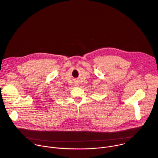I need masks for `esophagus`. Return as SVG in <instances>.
I'll use <instances>...</instances> for the list:
<instances>
[{
  "label": "esophagus",
  "instance_id": "obj_1",
  "mask_svg": "<svg viewBox=\"0 0 158 158\" xmlns=\"http://www.w3.org/2000/svg\"><path fill=\"white\" fill-rule=\"evenodd\" d=\"M75 84V85H76V86H77V85H79V82H78L77 81H76V82H75V84Z\"/></svg>",
  "mask_w": 158,
  "mask_h": 158
}]
</instances>
